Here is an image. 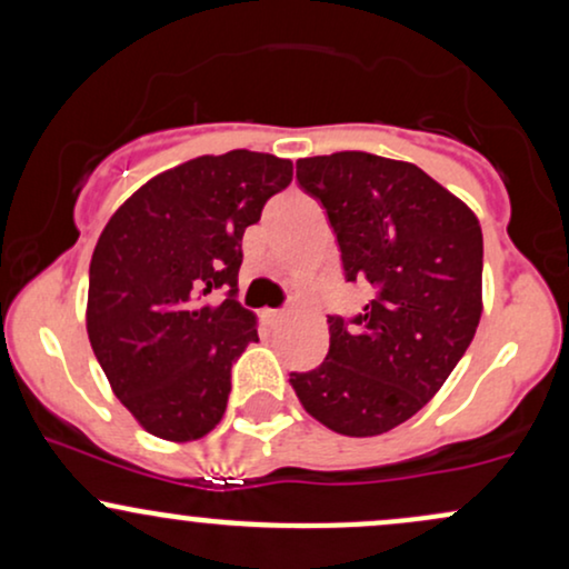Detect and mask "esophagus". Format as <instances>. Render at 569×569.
<instances>
[{
    "label": "esophagus",
    "instance_id": "esophagus-1",
    "mask_svg": "<svg viewBox=\"0 0 569 569\" xmlns=\"http://www.w3.org/2000/svg\"><path fill=\"white\" fill-rule=\"evenodd\" d=\"M264 318L270 326H280L283 321H289V312L286 310H264Z\"/></svg>",
    "mask_w": 569,
    "mask_h": 569
}]
</instances>
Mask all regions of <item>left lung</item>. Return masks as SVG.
Here are the masks:
<instances>
[{
	"label": "left lung",
	"mask_w": 569,
	"mask_h": 569,
	"mask_svg": "<svg viewBox=\"0 0 569 569\" xmlns=\"http://www.w3.org/2000/svg\"><path fill=\"white\" fill-rule=\"evenodd\" d=\"M297 179L329 213L345 278L367 283L371 299L352 326L329 318V356L289 382L335 433H388L439 393L476 335L479 219L415 162L380 154L305 158Z\"/></svg>",
	"instance_id": "8db88e82"
}]
</instances>
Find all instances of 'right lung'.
Wrapping results in <instances>:
<instances>
[{
	"label": "right lung",
	"mask_w": 569,
	"mask_h": 569,
	"mask_svg": "<svg viewBox=\"0 0 569 569\" xmlns=\"http://www.w3.org/2000/svg\"><path fill=\"white\" fill-rule=\"evenodd\" d=\"M291 176L276 154H202L149 179L103 227L90 259V348L158 439H202L224 417L232 363L259 342L257 316L234 299L240 243ZM217 288L228 299L213 306Z\"/></svg>",
	"instance_id": "add662e5"
}]
</instances>
